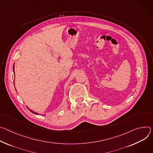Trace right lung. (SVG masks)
I'll return each mask as SVG.
<instances>
[{
    "instance_id": "add662e5",
    "label": "right lung",
    "mask_w": 153,
    "mask_h": 153,
    "mask_svg": "<svg viewBox=\"0 0 153 153\" xmlns=\"http://www.w3.org/2000/svg\"><path fill=\"white\" fill-rule=\"evenodd\" d=\"M13 72H14V65H13ZM14 76H15V75H14ZM14 88H15V86H14ZM27 108L28 109V110H29V111H30V112H32V113H33V114H36V115H38V114L37 112H34L33 111H32V110H31L30 109H29V108H28V107H27Z\"/></svg>"
}]
</instances>
